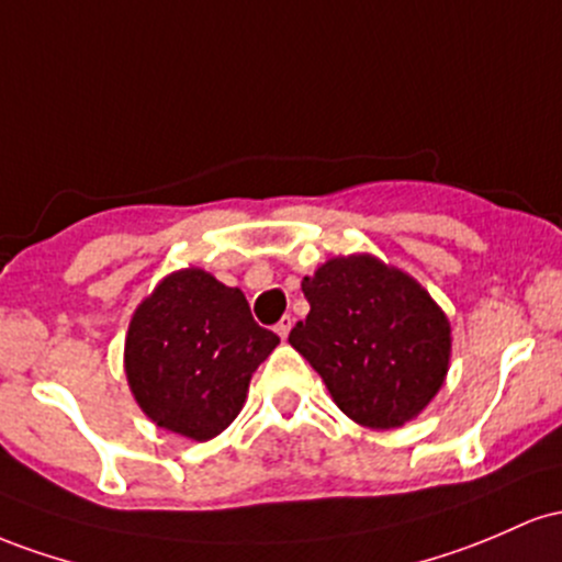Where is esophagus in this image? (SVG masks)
<instances>
[{"mask_svg":"<svg viewBox=\"0 0 562 562\" xmlns=\"http://www.w3.org/2000/svg\"><path fill=\"white\" fill-rule=\"evenodd\" d=\"M289 331H292V318H289V315H283L279 324H276V334H279L281 339H286Z\"/></svg>","mask_w":562,"mask_h":562,"instance_id":"obj_1","label":"esophagus"}]
</instances>
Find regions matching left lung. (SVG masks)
<instances>
[{
  "label": "left lung",
  "instance_id": "8db88e82",
  "mask_svg": "<svg viewBox=\"0 0 562 562\" xmlns=\"http://www.w3.org/2000/svg\"><path fill=\"white\" fill-rule=\"evenodd\" d=\"M311 313L289 345L339 412L371 430L419 417L443 387L451 324L422 283L374 255L331 257L302 279Z\"/></svg>",
  "mask_w": 562,
  "mask_h": 562
}]
</instances>
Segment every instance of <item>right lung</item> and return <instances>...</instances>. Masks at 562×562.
<instances>
[{"label":"right lung","instance_id":"right-lung-1","mask_svg":"<svg viewBox=\"0 0 562 562\" xmlns=\"http://www.w3.org/2000/svg\"><path fill=\"white\" fill-rule=\"evenodd\" d=\"M279 342L251 318L241 289L191 265L135 307L124 374L145 417L201 443L238 417L251 374Z\"/></svg>","mask_w":562,"mask_h":562}]
</instances>
